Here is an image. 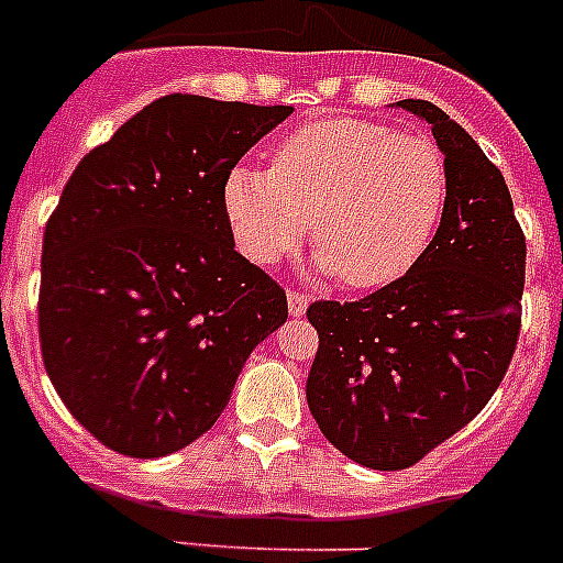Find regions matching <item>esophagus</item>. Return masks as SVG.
Masks as SVG:
<instances>
[{"mask_svg":"<svg viewBox=\"0 0 563 563\" xmlns=\"http://www.w3.org/2000/svg\"><path fill=\"white\" fill-rule=\"evenodd\" d=\"M286 300H289V314L291 318H303L306 314V306H309V300H306L300 291H286Z\"/></svg>","mask_w":563,"mask_h":563,"instance_id":"1","label":"esophagus"}]
</instances>
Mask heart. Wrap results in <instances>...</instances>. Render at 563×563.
<instances>
[{
    "mask_svg": "<svg viewBox=\"0 0 563 563\" xmlns=\"http://www.w3.org/2000/svg\"><path fill=\"white\" fill-rule=\"evenodd\" d=\"M446 194L434 140L340 117L286 136L268 172L231 165L220 202L231 238L257 266L295 252L311 229L320 272L349 289H377L423 257Z\"/></svg>",
    "mask_w": 563,
    "mask_h": 563,
    "instance_id": "1",
    "label": "heart"
}]
</instances>
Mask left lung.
<instances>
[{"label":"left lung","instance_id":"obj_1","mask_svg":"<svg viewBox=\"0 0 563 563\" xmlns=\"http://www.w3.org/2000/svg\"><path fill=\"white\" fill-rule=\"evenodd\" d=\"M432 125L450 194L423 257L357 303L320 300V346L306 400L320 432L354 464H418L493 398L521 329L527 243L504 174L450 113L400 99Z\"/></svg>","mask_w":563,"mask_h":563}]
</instances>
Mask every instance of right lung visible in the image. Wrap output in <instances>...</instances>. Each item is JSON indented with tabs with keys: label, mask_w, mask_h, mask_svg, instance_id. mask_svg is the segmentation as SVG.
Wrapping results in <instances>:
<instances>
[{
	"label": "right lung",
	"mask_w": 563,
	"mask_h": 563,
	"mask_svg": "<svg viewBox=\"0 0 563 563\" xmlns=\"http://www.w3.org/2000/svg\"><path fill=\"white\" fill-rule=\"evenodd\" d=\"M291 106L154 99L85 154L42 240V361L108 450L163 457L214 427L286 291L234 252L220 188Z\"/></svg>",
	"instance_id": "add662e5"
}]
</instances>
